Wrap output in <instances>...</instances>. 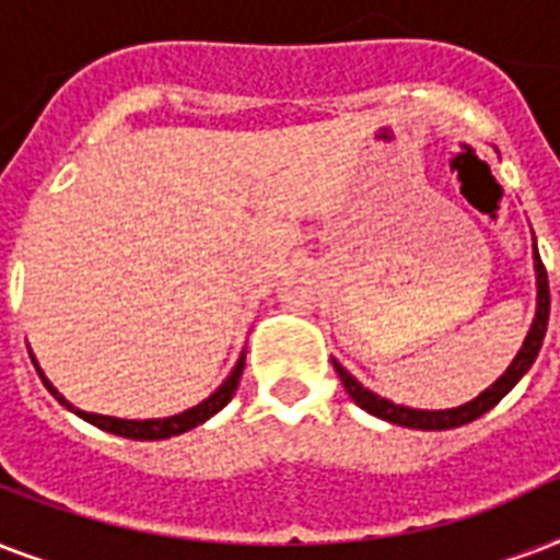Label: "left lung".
Segmentation results:
<instances>
[{
	"label": "left lung",
	"mask_w": 560,
	"mask_h": 560,
	"mask_svg": "<svg viewBox=\"0 0 560 560\" xmlns=\"http://www.w3.org/2000/svg\"><path fill=\"white\" fill-rule=\"evenodd\" d=\"M532 261H535V288H538V305H535L532 328L529 334H526V340H523L521 351L514 354L512 366L505 369V372L500 374V377H497L486 392H479L477 398L453 409L404 407V404H392L389 398L374 395V392L366 389L354 374L346 372V369L334 360V369H337V374H340V381L342 386H346V392H349V398L354 400L360 409H366L369 416L383 418V421H389V424L409 427V430H453V427H462V424H468V421H474V418L486 416L488 409L497 407V404H500V400L514 389V383L529 372L535 358H538L540 346H544V334H547V323H549V281H547V270H544V264H540L535 235H532Z\"/></svg>",
	"instance_id": "obj_1"
}]
</instances>
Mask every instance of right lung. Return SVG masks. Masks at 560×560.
Listing matches in <instances>:
<instances>
[{"label":"right lung","mask_w":560,"mask_h":560,"mask_svg":"<svg viewBox=\"0 0 560 560\" xmlns=\"http://www.w3.org/2000/svg\"><path fill=\"white\" fill-rule=\"evenodd\" d=\"M28 354H31V349H28ZM244 360H246V351H241V358H237V363L232 366V372H229L226 381L220 383L218 389L211 392L206 400H200L197 407L186 409V412H177V416H168V418H144V421H136V418L98 416V412H86V409L69 404V400H66L63 395L55 389V383L48 381L46 374H43L37 358L31 354V363H34V369H37L43 386H46V389L51 392V395H55V398L60 400V404H63L69 412H74V416L83 418V421H90L92 427H98V430H104V433L125 435V439H136V442H160V439H171V435L188 433V430H194V427H200L202 421H209L211 416H218L220 409L226 407L229 400H232V395H235L237 381H241V372H244Z\"/></svg>","instance_id":"obj_1"}]
</instances>
